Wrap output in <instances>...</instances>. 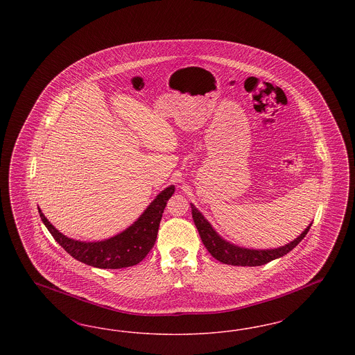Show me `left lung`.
Listing matches in <instances>:
<instances>
[{
    "label": "left lung",
    "mask_w": 355,
    "mask_h": 355,
    "mask_svg": "<svg viewBox=\"0 0 355 355\" xmlns=\"http://www.w3.org/2000/svg\"><path fill=\"white\" fill-rule=\"evenodd\" d=\"M190 206H191V214H193L196 227L201 236L203 245L207 249V252L222 263L233 265V266H261L270 262L272 259L284 257L285 254L291 252L304 239L311 226L310 223L302 232L301 236H297L294 241H291L285 246H281L277 249H268V250H254V249L239 248L223 239L213 229L210 222L203 217L202 213L193 203H190Z\"/></svg>",
    "instance_id": "8db88e82"
}]
</instances>
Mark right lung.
<instances>
[{
  "instance_id": "1",
  "label": "right lung",
  "mask_w": 355,
  "mask_h": 355,
  "mask_svg": "<svg viewBox=\"0 0 355 355\" xmlns=\"http://www.w3.org/2000/svg\"><path fill=\"white\" fill-rule=\"evenodd\" d=\"M175 187L168 186L132 226L109 239L97 242L76 241L60 233L38 209L40 217L53 238L77 261L98 269H122L139 263L152 250L164 209Z\"/></svg>"
}]
</instances>
